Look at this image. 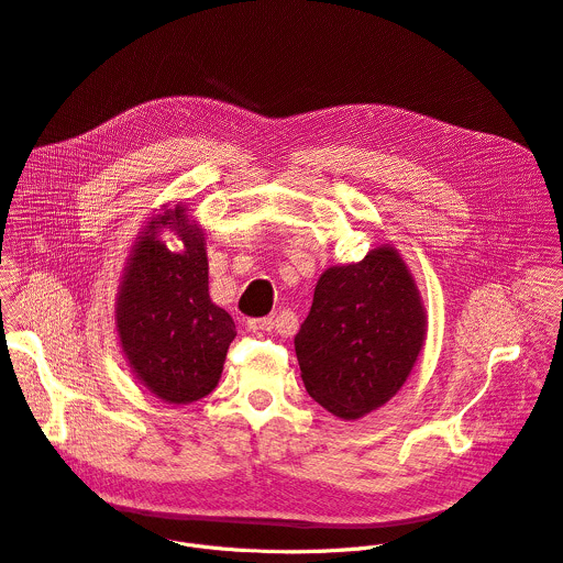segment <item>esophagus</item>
Listing matches in <instances>:
<instances>
[{"label":"esophagus","mask_w":563,"mask_h":563,"mask_svg":"<svg viewBox=\"0 0 563 563\" xmlns=\"http://www.w3.org/2000/svg\"><path fill=\"white\" fill-rule=\"evenodd\" d=\"M272 328H274V320L272 318H250L247 320V330L254 332V334L272 332Z\"/></svg>","instance_id":"34e87169"}]
</instances>
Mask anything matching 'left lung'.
Listing matches in <instances>:
<instances>
[{
    "label": "left lung",
    "instance_id": "obj_1",
    "mask_svg": "<svg viewBox=\"0 0 563 563\" xmlns=\"http://www.w3.org/2000/svg\"><path fill=\"white\" fill-rule=\"evenodd\" d=\"M428 332L417 280L391 245L320 274L294 347L318 406L356 421L408 380Z\"/></svg>",
    "mask_w": 563,
    "mask_h": 563
}]
</instances>
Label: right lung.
<instances>
[{
    "instance_id": "1",
    "label": "right lung",
    "mask_w": 563,
    "mask_h": 563,
    "mask_svg": "<svg viewBox=\"0 0 563 563\" xmlns=\"http://www.w3.org/2000/svg\"><path fill=\"white\" fill-rule=\"evenodd\" d=\"M163 230L184 250L169 251ZM115 332L135 378L165 404L189 406L216 389L235 325L209 298L205 229L187 205H163L135 238L115 296Z\"/></svg>"
}]
</instances>
